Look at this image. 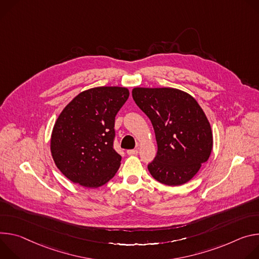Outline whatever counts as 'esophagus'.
I'll return each instance as SVG.
<instances>
[{
	"mask_svg": "<svg viewBox=\"0 0 259 259\" xmlns=\"http://www.w3.org/2000/svg\"><path fill=\"white\" fill-rule=\"evenodd\" d=\"M138 150L137 149H131V150H127L126 151V153L128 154V155H137L138 154Z\"/></svg>",
	"mask_w": 259,
	"mask_h": 259,
	"instance_id": "34e87169",
	"label": "esophagus"
}]
</instances>
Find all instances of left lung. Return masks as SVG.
Instances as JSON below:
<instances>
[{"instance_id": "left-lung-1", "label": "left lung", "mask_w": 259, "mask_h": 259, "mask_svg": "<svg viewBox=\"0 0 259 259\" xmlns=\"http://www.w3.org/2000/svg\"><path fill=\"white\" fill-rule=\"evenodd\" d=\"M133 99L154 128L157 154L148 164L152 177L179 186L194 177L213 148L210 122L198 103L177 89L133 90Z\"/></svg>"}]
</instances>
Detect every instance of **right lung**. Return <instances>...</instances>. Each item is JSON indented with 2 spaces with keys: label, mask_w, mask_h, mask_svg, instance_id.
<instances>
[{
  "label": "right lung",
  "mask_w": 259,
  "mask_h": 259,
  "mask_svg": "<svg viewBox=\"0 0 259 259\" xmlns=\"http://www.w3.org/2000/svg\"><path fill=\"white\" fill-rule=\"evenodd\" d=\"M128 96V90L119 86L84 91L56 119L51 155L57 168L73 183L97 188L116 174L121 156L113 148L114 122Z\"/></svg>",
  "instance_id": "add662e5"
}]
</instances>
